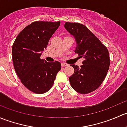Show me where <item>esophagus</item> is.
Masks as SVG:
<instances>
[{
    "mask_svg": "<svg viewBox=\"0 0 127 127\" xmlns=\"http://www.w3.org/2000/svg\"><path fill=\"white\" fill-rule=\"evenodd\" d=\"M61 66H62L63 67H65V66H68V64L66 63H61Z\"/></svg>",
    "mask_w": 127,
    "mask_h": 127,
    "instance_id": "obj_1",
    "label": "esophagus"
}]
</instances>
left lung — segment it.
<instances>
[{
  "label": "left lung",
  "mask_w": 127,
  "mask_h": 127,
  "mask_svg": "<svg viewBox=\"0 0 127 127\" xmlns=\"http://www.w3.org/2000/svg\"><path fill=\"white\" fill-rule=\"evenodd\" d=\"M64 28L75 40V53L84 59L80 67L71 64L74 73L69 78L70 84L80 94L91 93L100 86L107 75L110 65L108 50L85 26L66 22Z\"/></svg>",
  "instance_id": "8db88e82"
}]
</instances>
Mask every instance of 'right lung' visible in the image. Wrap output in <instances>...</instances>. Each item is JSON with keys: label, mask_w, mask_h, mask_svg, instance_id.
I'll return each mask as SVG.
<instances>
[{"label": "right lung", "mask_w": 127, "mask_h": 127, "mask_svg": "<svg viewBox=\"0 0 127 127\" xmlns=\"http://www.w3.org/2000/svg\"><path fill=\"white\" fill-rule=\"evenodd\" d=\"M60 25V21H35L21 31L12 47L14 68L21 82L37 94L48 92L53 86L61 68L58 61L47 62L40 59L49 40Z\"/></svg>", "instance_id": "obj_1"}]
</instances>
